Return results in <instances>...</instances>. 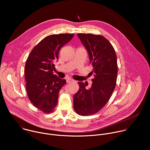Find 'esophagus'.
<instances>
[{
    "label": "esophagus",
    "mask_w": 150,
    "mask_h": 150,
    "mask_svg": "<svg viewBox=\"0 0 150 150\" xmlns=\"http://www.w3.org/2000/svg\"><path fill=\"white\" fill-rule=\"evenodd\" d=\"M74 80L73 79H72L71 78H68L67 79V82L68 83H70V82H74Z\"/></svg>",
    "instance_id": "obj_1"
}]
</instances>
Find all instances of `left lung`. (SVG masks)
Returning <instances> with one entry per match:
<instances>
[{"label": "left lung", "instance_id": "left-lung-1", "mask_svg": "<svg viewBox=\"0 0 150 150\" xmlns=\"http://www.w3.org/2000/svg\"><path fill=\"white\" fill-rule=\"evenodd\" d=\"M86 49L94 74L91 87L78 82L79 89L74 96V108L81 116L93 115L108 103L115 88L117 64L115 50L109 41L100 35L78 34Z\"/></svg>", "mask_w": 150, "mask_h": 150}]
</instances>
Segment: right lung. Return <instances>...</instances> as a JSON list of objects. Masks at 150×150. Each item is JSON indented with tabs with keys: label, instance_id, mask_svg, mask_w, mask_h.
I'll return each mask as SVG.
<instances>
[{
	"label": "right lung",
	"instance_id": "obj_1",
	"mask_svg": "<svg viewBox=\"0 0 150 150\" xmlns=\"http://www.w3.org/2000/svg\"><path fill=\"white\" fill-rule=\"evenodd\" d=\"M74 35L60 34L45 37L33 48L26 61L25 79L28 98L35 108L44 113L53 111L59 91L67 82L65 79L54 75L53 69L60 49Z\"/></svg>",
	"mask_w": 150,
	"mask_h": 150
}]
</instances>
